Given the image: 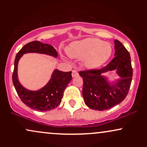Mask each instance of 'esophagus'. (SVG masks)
I'll return each mask as SVG.
<instances>
[{"label": "esophagus", "mask_w": 147, "mask_h": 147, "mask_svg": "<svg viewBox=\"0 0 147 147\" xmlns=\"http://www.w3.org/2000/svg\"><path fill=\"white\" fill-rule=\"evenodd\" d=\"M78 75H79L78 72H77V70H72V77H76V76H77Z\"/></svg>", "instance_id": "esophagus-1"}]
</instances>
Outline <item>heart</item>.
<instances>
[{
    "label": "heart",
    "mask_w": 147,
    "mask_h": 147,
    "mask_svg": "<svg viewBox=\"0 0 147 147\" xmlns=\"http://www.w3.org/2000/svg\"><path fill=\"white\" fill-rule=\"evenodd\" d=\"M68 56L83 59L86 68L95 69L109 59L113 52L110 43L96 38H87L72 43L66 50Z\"/></svg>",
    "instance_id": "heart-1"
}]
</instances>
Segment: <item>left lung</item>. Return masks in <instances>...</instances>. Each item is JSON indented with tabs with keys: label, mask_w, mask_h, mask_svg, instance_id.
<instances>
[{
	"label": "left lung",
	"mask_w": 147,
	"mask_h": 147,
	"mask_svg": "<svg viewBox=\"0 0 147 147\" xmlns=\"http://www.w3.org/2000/svg\"><path fill=\"white\" fill-rule=\"evenodd\" d=\"M114 42L115 57L106 66L79 72L83 77L84 102L93 110H107L119 104L125 99L131 86L133 69L129 52L120 41ZM109 71H115L119 79L110 82L102 75Z\"/></svg>",
	"instance_id": "obj_1"
}]
</instances>
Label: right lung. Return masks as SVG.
I'll use <instances>...</instances> for the list:
<instances>
[{"label":"right lung","mask_w":147,"mask_h":147,"mask_svg":"<svg viewBox=\"0 0 147 147\" xmlns=\"http://www.w3.org/2000/svg\"><path fill=\"white\" fill-rule=\"evenodd\" d=\"M38 53L57 58L58 53L52 45L34 41L27 43L16 55L12 82L18 97L25 105L34 110L48 111L56 108L61 102L65 88L72 79V72H62L55 69L48 84L38 90H30L20 84L18 79V63L24 54Z\"/></svg>","instance_id":"obj_1"}]
</instances>
